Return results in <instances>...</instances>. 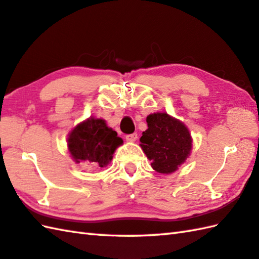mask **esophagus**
Wrapping results in <instances>:
<instances>
[{
    "instance_id": "1",
    "label": "esophagus",
    "mask_w": 259,
    "mask_h": 259,
    "mask_svg": "<svg viewBox=\"0 0 259 259\" xmlns=\"http://www.w3.org/2000/svg\"><path fill=\"white\" fill-rule=\"evenodd\" d=\"M137 138H138V135L137 134H131V135L125 136V140L128 141V143H134V141L137 140Z\"/></svg>"
}]
</instances>
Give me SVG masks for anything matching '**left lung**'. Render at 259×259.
<instances>
[{
	"mask_svg": "<svg viewBox=\"0 0 259 259\" xmlns=\"http://www.w3.org/2000/svg\"><path fill=\"white\" fill-rule=\"evenodd\" d=\"M147 124L148 129L141 136L140 147L156 171L173 173L191 154L192 137L189 129L165 112L149 114Z\"/></svg>",
	"mask_w": 259,
	"mask_h": 259,
	"instance_id": "left-lung-1",
	"label": "left lung"
}]
</instances>
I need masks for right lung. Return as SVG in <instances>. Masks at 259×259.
Returning <instances> with one entry per match:
<instances>
[{
	"label": "right lung",
	"mask_w": 259,
	"mask_h": 259,
	"mask_svg": "<svg viewBox=\"0 0 259 259\" xmlns=\"http://www.w3.org/2000/svg\"><path fill=\"white\" fill-rule=\"evenodd\" d=\"M123 140L103 119L89 118L70 131L68 150L76 163H84L92 168L105 167L113 158L116 147Z\"/></svg>",
	"instance_id": "add662e5"
}]
</instances>
